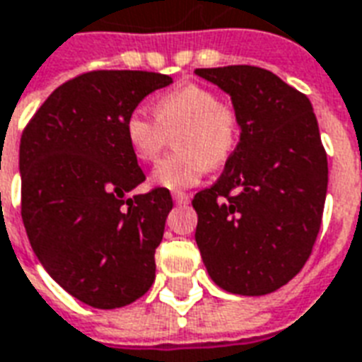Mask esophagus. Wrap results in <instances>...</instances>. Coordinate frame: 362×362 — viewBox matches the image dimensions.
Instances as JSON below:
<instances>
[{"label":"esophagus","instance_id":"1","mask_svg":"<svg viewBox=\"0 0 362 362\" xmlns=\"http://www.w3.org/2000/svg\"><path fill=\"white\" fill-rule=\"evenodd\" d=\"M189 197H192V195H189L188 192H173L174 203H178V205H184V203H188Z\"/></svg>","mask_w":362,"mask_h":362}]
</instances>
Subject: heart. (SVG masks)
Segmentation results:
<instances>
[{"mask_svg": "<svg viewBox=\"0 0 362 362\" xmlns=\"http://www.w3.org/2000/svg\"><path fill=\"white\" fill-rule=\"evenodd\" d=\"M174 136L176 153L157 163L151 180L168 189L189 188L202 180L209 167L230 159L242 138V117L221 93L209 86L189 82L160 93L155 113L144 105L134 107L124 122V134L134 157L151 163L165 147L168 132Z\"/></svg>", "mask_w": 362, "mask_h": 362, "instance_id": "1", "label": "heart"}]
</instances>
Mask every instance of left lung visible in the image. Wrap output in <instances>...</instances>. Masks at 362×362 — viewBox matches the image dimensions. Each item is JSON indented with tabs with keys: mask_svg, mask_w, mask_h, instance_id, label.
I'll list each match as a JSON object with an SVG mask.
<instances>
[{
	"mask_svg": "<svg viewBox=\"0 0 362 362\" xmlns=\"http://www.w3.org/2000/svg\"><path fill=\"white\" fill-rule=\"evenodd\" d=\"M195 74L232 95L242 138L221 178L194 197L195 242L209 276L240 296H264L303 269L317 242L328 159L309 98L267 69Z\"/></svg>",
	"mask_w": 362,
	"mask_h": 362,
	"instance_id": "left-lung-1",
	"label": "left lung"
}]
</instances>
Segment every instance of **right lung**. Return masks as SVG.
<instances>
[{
  "mask_svg": "<svg viewBox=\"0 0 362 362\" xmlns=\"http://www.w3.org/2000/svg\"><path fill=\"white\" fill-rule=\"evenodd\" d=\"M173 82L147 71H90L45 99L21 138V215L55 282L95 309L132 303L155 280V249L173 197H128L146 174L124 122L141 99Z\"/></svg>",
  "mask_w": 362,
  "mask_h": 362,
  "instance_id": "add662e5",
  "label": "right lung"
}]
</instances>
